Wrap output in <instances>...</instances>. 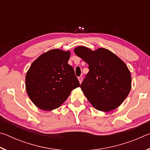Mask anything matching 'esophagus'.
Returning <instances> with one entry per match:
<instances>
[{
	"label": "esophagus",
	"mask_w": 150,
	"mask_h": 150,
	"mask_svg": "<svg viewBox=\"0 0 150 150\" xmlns=\"http://www.w3.org/2000/svg\"><path fill=\"white\" fill-rule=\"evenodd\" d=\"M78 79H79V81L80 83H82V81H83V77H82V76H80V77H79Z\"/></svg>",
	"instance_id": "esophagus-1"
}]
</instances>
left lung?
Wrapping results in <instances>:
<instances>
[{
    "mask_svg": "<svg viewBox=\"0 0 150 150\" xmlns=\"http://www.w3.org/2000/svg\"><path fill=\"white\" fill-rule=\"evenodd\" d=\"M74 52L88 65L89 71L80 87L91 105L104 112L120 106L131 89L130 73L125 63L105 48L93 52L80 46Z\"/></svg>",
    "mask_w": 150,
    "mask_h": 150,
    "instance_id": "obj_1",
    "label": "left lung"
}]
</instances>
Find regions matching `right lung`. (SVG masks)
Here are the masks:
<instances>
[{"label": "right lung", "instance_id": "right-lung-1", "mask_svg": "<svg viewBox=\"0 0 150 150\" xmlns=\"http://www.w3.org/2000/svg\"><path fill=\"white\" fill-rule=\"evenodd\" d=\"M69 52L48 51L35 59L26 76V88L33 103L44 110L57 108L80 83L67 63Z\"/></svg>", "mask_w": 150, "mask_h": 150}]
</instances>
